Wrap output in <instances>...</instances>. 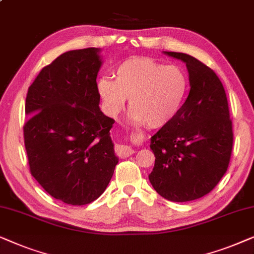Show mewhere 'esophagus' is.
Returning <instances> with one entry per match:
<instances>
[{
	"instance_id": "esophagus-1",
	"label": "esophagus",
	"mask_w": 254,
	"mask_h": 254,
	"mask_svg": "<svg viewBox=\"0 0 254 254\" xmlns=\"http://www.w3.org/2000/svg\"><path fill=\"white\" fill-rule=\"evenodd\" d=\"M134 152V150L131 146H127V145H117L116 153L118 157L121 158H127L130 157Z\"/></svg>"
}]
</instances>
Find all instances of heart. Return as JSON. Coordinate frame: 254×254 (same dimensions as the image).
Instances as JSON below:
<instances>
[{
	"label": "heart",
	"mask_w": 254,
	"mask_h": 254,
	"mask_svg": "<svg viewBox=\"0 0 254 254\" xmlns=\"http://www.w3.org/2000/svg\"><path fill=\"white\" fill-rule=\"evenodd\" d=\"M115 76H101L96 82L106 113L116 116L130 99L131 120L153 129L171 123L188 95L187 74L152 59L125 60L115 68Z\"/></svg>",
	"instance_id": "b5f03b06"
}]
</instances>
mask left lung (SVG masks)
Returning a JSON list of instances; mask_svg holds the SVG:
<instances>
[{"mask_svg":"<svg viewBox=\"0 0 254 254\" xmlns=\"http://www.w3.org/2000/svg\"><path fill=\"white\" fill-rule=\"evenodd\" d=\"M164 53L186 64L190 90L178 116L151 137L155 161L148 180L166 200L188 202L210 192L228 170L232 122L214 70L189 54Z\"/></svg>","mask_w":254,"mask_h":254,"instance_id":"1","label":"left lung"}]
</instances>
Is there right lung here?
Returning <instances> with one entry per match:
<instances>
[{
	"label": "right lung",
	"mask_w": 254,
	"mask_h": 254,
	"mask_svg": "<svg viewBox=\"0 0 254 254\" xmlns=\"http://www.w3.org/2000/svg\"><path fill=\"white\" fill-rule=\"evenodd\" d=\"M101 49L63 53L44 67L25 100L24 143L30 172L64 203L95 201L113 178L118 158L96 89Z\"/></svg>",
	"instance_id": "right-lung-1"
}]
</instances>
